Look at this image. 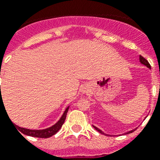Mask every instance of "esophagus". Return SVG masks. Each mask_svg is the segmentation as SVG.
I'll use <instances>...</instances> for the list:
<instances>
[{
  "label": "esophagus",
  "instance_id": "obj_1",
  "mask_svg": "<svg viewBox=\"0 0 160 160\" xmlns=\"http://www.w3.org/2000/svg\"><path fill=\"white\" fill-rule=\"evenodd\" d=\"M86 92V91H85V90H84V91H83V92Z\"/></svg>",
  "mask_w": 160,
  "mask_h": 160
}]
</instances>
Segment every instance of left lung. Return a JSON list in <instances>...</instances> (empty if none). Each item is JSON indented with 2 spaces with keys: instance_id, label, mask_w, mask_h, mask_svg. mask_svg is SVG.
<instances>
[{
  "instance_id": "8db88e82",
  "label": "left lung",
  "mask_w": 160,
  "mask_h": 160,
  "mask_svg": "<svg viewBox=\"0 0 160 160\" xmlns=\"http://www.w3.org/2000/svg\"><path fill=\"white\" fill-rule=\"evenodd\" d=\"M139 60H140V62H141V63H142V64L145 65V66H147V67H148V68H150V69H151V66H150L149 62H148V61H147L146 59L144 58H143V57H142V56L139 57ZM93 127H94V128H95L96 130H97V131H98V132H100V133H101V134H103V135H105V136H108V135L105 134V133H104L103 131H101V130H100V129H98V127H96V126H94V125H93ZM136 131V129H133V130H132V131H128V132H126V133H125V135H126V134H129V133H131V132H133V131Z\"/></svg>"
}]
</instances>
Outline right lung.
Listing matches in <instances>:
<instances>
[{"label": "right lung", "mask_w": 160, "mask_h": 160, "mask_svg": "<svg viewBox=\"0 0 160 160\" xmlns=\"http://www.w3.org/2000/svg\"><path fill=\"white\" fill-rule=\"evenodd\" d=\"M2 97L0 98V104L2 103ZM68 108H69V106H68L65 111L62 113V117L60 118L58 121L53 125L52 126H51L49 128L43 129V130H29V129L23 128V127H19L18 125H16L15 124H13V125H15L14 127H16V129L18 128V130L23 133V134L26 135V136H29V137H40V138H48V137H51L53 135H55L58 132V131L61 129L62 125H63V123L65 121V119H66V116H67V113H68ZM12 122V121H11ZM19 132V133H20Z\"/></svg>", "instance_id": "right-lung-1"}]
</instances>
